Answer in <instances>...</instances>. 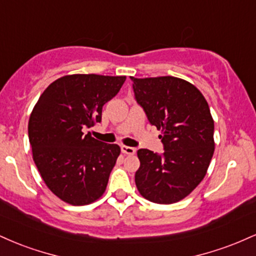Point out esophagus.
Instances as JSON below:
<instances>
[{
  "instance_id": "obj_1",
  "label": "esophagus",
  "mask_w": 256,
  "mask_h": 256,
  "mask_svg": "<svg viewBox=\"0 0 256 256\" xmlns=\"http://www.w3.org/2000/svg\"><path fill=\"white\" fill-rule=\"evenodd\" d=\"M122 152L126 155H134L136 152V148H132V146H122Z\"/></svg>"
}]
</instances>
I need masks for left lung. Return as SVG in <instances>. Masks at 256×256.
Here are the masks:
<instances>
[{"mask_svg": "<svg viewBox=\"0 0 256 256\" xmlns=\"http://www.w3.org/2000/svg\"><path fill=\"white\" fill-rule=\"evenodd\" d=\"M134 98L149 122L161 131L162 154L137 152L140 166L134 174L143 198L171 204L186 198L201 183L214 152V120L198 88L171 77L134 78Z\"/></svg>", "mask_w": 256, "mask_h": 256, "instance_id": "left-lung-1", "label": "left lung"}]
</instances>
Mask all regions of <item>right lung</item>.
Returning <instances> with one entry per match:
<instances>
[{
  "label": "right lung",
  "instance_id": "add662e5",
  "mask_svg": "<svg viewBox=\"0 0 256 256\" xmlns=\"http://www.w3.org/2000/svg\"><path fill=\"white\" fill-rule=\"evenodd\" d=\"M125 79L64 76L43 91L32 110L28 140L34 161L49 190L66 204H92L106 192L120 146L84 131L101 122L102 107L119 92Z\"/></svg>",
  "mask_w": 256,
  "mask_h": 256
}]
</instances>
